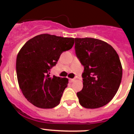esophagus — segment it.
<instances>
[{
	"label": "esophagus",
	"mask_w": 134,
	"mask_h": 134,
	"mask_svg": "<svg viewBox=\"0 0 134 134\" xmlns=\"http://www.w3.org/2000/svg\"><path fill=\"white\" fill-rule=\"evenodd\" d=\"M75 79H69V81H70V82H71V83H72V82H74V81H75Z\"/></svg>",
	"instance_id": "obj_1"
}]
</instances>
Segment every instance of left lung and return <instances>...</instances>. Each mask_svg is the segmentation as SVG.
Instances as JSON below:
<instances>
[{
	"mask_svg": "<svg viewBox=\"0 0 134 134\" xmlns=\"http://www.w3.org/2000/svg\"><path fill=\"white\" fill-rule=\"evenodd\" d=\"M76 54L84 66L83 89L77 92L80 104L97 108L110 102L118 90L122 67L118 54L104 41L75 38Z\"/></svg>",
	"mask_w": 134,
	"mask_h": 134,
	"instance_id": "8db88e82",
	"label": "left lung"
}]
</instances>
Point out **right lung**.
Segmentation results:
<instances>
[{
  "mask_svg": "<svg viewBox=\"0 0 134 134\" xmlns=\"http://www.w3.org/2000/svg\"><path fill=\"white\" fill-rule=\"evenodd\" d=\"M74 38L41 34L22 46L16 57L18 83L28 102L40 108L60 104L68 84L67 78L51 76L49 70L63 51L71 49Z\"/></svg>",
  "mask_w": 134,
  "mask_h": 134,
  "instance_id": "add662e5",
  "label": "right lung"
}]
</instances>
